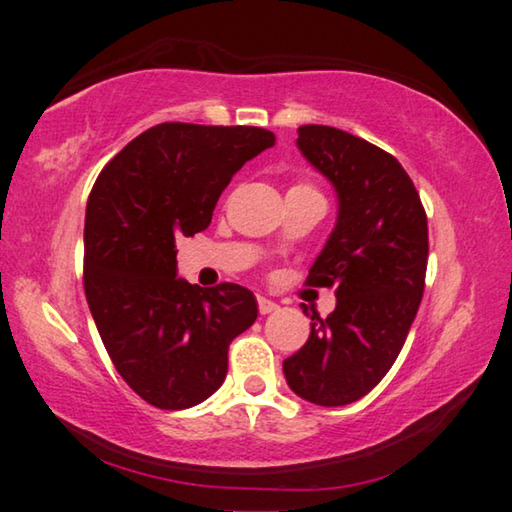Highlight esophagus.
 Here are the masks:
<instances>
[{"label": "esophagus", "mask_w": 512, "mask_h": 512, "mask_svg": "<svg viewBox=\"0 0 512 512\" xmlns=\"http://www.w3.org/2000/svg\"><path fill=\"white\" fill-rule=\"evenodd\" d=\"M257 307H259V314L266 316V314H273V311H277V305L273 300H268L264 296L257 298Z\"/></svg>", "instance_id": "1"}]
</instances>
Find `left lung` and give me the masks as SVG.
I'll use <instances>...</instances> for the list:
<instances>
[{"label": "left lung", "mask_w": 512, "mask_h": 512, "mask_svg": "<svg viewBox=\"0 0 512 512\" xmlns=\"http://www.w3.org/2000/svg\"><path fill=\"white\" fill-rule=\"evenodd\" d=\"M296 146L339 201L307 277L311 287L336 289V307L327 318L311 316L307 343L284 359L282 370L302 400L345 406L384 379L418 314L427 214L409 173L375 144L311 124L298 128Z\"/></svg>", "instance_id": "8db88e82"}]
</instances>
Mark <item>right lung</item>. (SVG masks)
I'll return each instance as SVG.
<instances>
[{
    "label": "right lung",
    "instance_id": "obj_1",
    "mask_svg": "<svg viewBox=\"0 0 512 512\" xmlns=\"http://www.w3.org/2000/svg\"><path fill=\"white\" fill-rule=\"evenodd\" d=\"M273 144L264 128L171 121L128 142L92 187L85 298L117 372L158 409L205 402L232 339L255 323L253 291L178 277L176 241L205 230L232 176Z\"/></svg>",
    "mask_w": 512,
    "mask_h": 512
}]
</instances>
